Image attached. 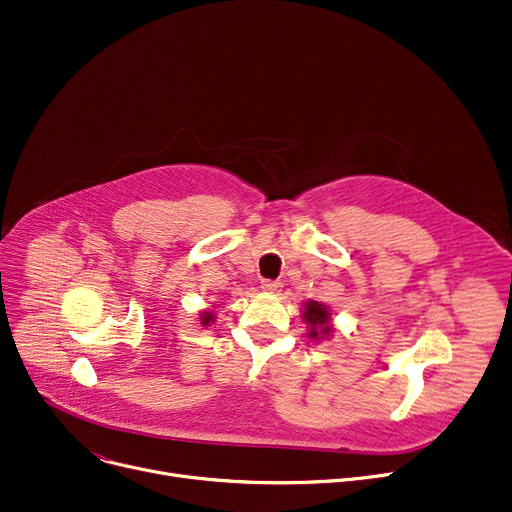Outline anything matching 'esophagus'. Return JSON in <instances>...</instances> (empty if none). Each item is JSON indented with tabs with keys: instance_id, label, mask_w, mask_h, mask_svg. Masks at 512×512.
<instances>
[{
	"instance_id": "1",
	"label": "esophagus",
	"mask_w": 512,
	"mask_h": 512,
	"mask_svg": "<svg viewBox=\"0 0 512 512\" xmlns=\"http://www.w3.org/2000/svg\"><path fill=\"white\" fill-rule=\"evenodd\" d=\"M261 288H263L265 292H278V290L282 288V284H280L278 280H263V282H261Z\"/></svg>"
}]
</instances>
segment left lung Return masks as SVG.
Returning a JSON list of instances; mask_svg holds the SVG:
<instances>
[{"label": "left lung", "instance_id": "left-lung-1", "mask_svg": "<svg viewBox=\"0 0 512 512\" xmlns=\"http://www.w3.org/2000/svg\"><path fill=\"white\" fill-rule=\"evenodd\" d=\"M302 319L309 323V335L313 339H319L323 335H329L333 331V327L329 325V311L327 306L319 304L317 300H309L304 304V313Z\"/></svg>", "mask_w": 512, "mask_h": 512}]
</instances>
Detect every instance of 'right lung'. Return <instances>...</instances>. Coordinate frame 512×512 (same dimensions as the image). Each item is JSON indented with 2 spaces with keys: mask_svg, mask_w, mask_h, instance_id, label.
Here are the masks:
<instances>
[{
  "mask_svg": "<svg viewBox=\"0 0 512 512\" xmlns=\"http://www.w3.org/2000/svg\"><path fill=\"white\" fill-rule=\"evenodd\" d=\"M201 323H203V325L214 323V315H212V313H203V315H201Z\"/></svg>",
  "mask_w": 512,
  "mask_h": 512,
  "instance_id": "add662e5",
  "label": "right lung"
}]
</instances>
